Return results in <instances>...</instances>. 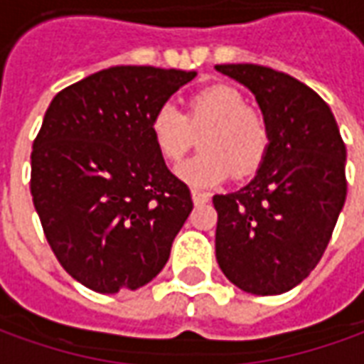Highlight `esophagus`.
I'll use <instances>...</instances> for the list:
<instances>
[{"label":"esophagus","instance_id":"1","mask_svg":"<svg viewBox=\"0 0 364 364\" xmlns=\"http://www.w3.org/2000/svg\"><path fill=\"white\" fill-rule=\"evenodd\" d=\"M191 197H193V203H195V205H205V203L210 200V195H208V193L198 189L191 191Z\"/></svg>","mask_w":364,"mask_h":364}]
</instances>
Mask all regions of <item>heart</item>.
I'll return each mask as SVG.
<instances>
[{"mask_svg": "<svg viewBox=\"0 0 364 364\" xmlns=\"http://www.w3.org/2000/svg\"><path fill=\"white\" fill-rule=\"evenodd\" d=\"M200 136L197 156L175 167L181 181L193 187H214L234 171L253 173L263 164L271 146L267 117L247 107L245 97L230 85H213L191 99L189 112L171 101L154 111L150 132L159 154L167 161H177L189 150L195 132Z\"/></svg>", "mask_w": 364, "mask_h": 364, "instance_id": "heart-1", "label": "heart"}]
</instances>
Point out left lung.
<instances>
[{
    "instance_id": "left-lung-1",
    "label": "left lung",
    "mask_w": 364,
    "mask_h": 364,
    "mask_svg": "<svg viewBox=\"0 0 364 364\" xmlns=\"http://www.w3.org/2000/svg\"><path fill=\"white\" fill-rule=\"evenodd\" d=\"M255 95L271 146L245 187L214 195L216 261L237 289L271 296L294 289L329 244L347 197L345 144L314 90L257 64H220Z\"/></svg>"
}]
</instances>
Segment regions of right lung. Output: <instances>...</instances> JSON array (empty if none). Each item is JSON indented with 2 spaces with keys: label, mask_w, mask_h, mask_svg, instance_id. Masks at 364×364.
<instances>
[{
  "label": "right lung",
  "mask_w": 364,
  "mask_h": 364,
  "mask_svg": "<svg viewBox=\"0 0 364 364\" xmlns=\"http://www.w3.org/2000/svg\"><path fill=\"white\" fill-rule=\"evenodd\" d=\"M197 72L112 66L62 90L31 154V195L60 265L114 294L150 282L193 210L150 120Z\"/></svg>",
  "instance_id": "1"
}]
</instances>
